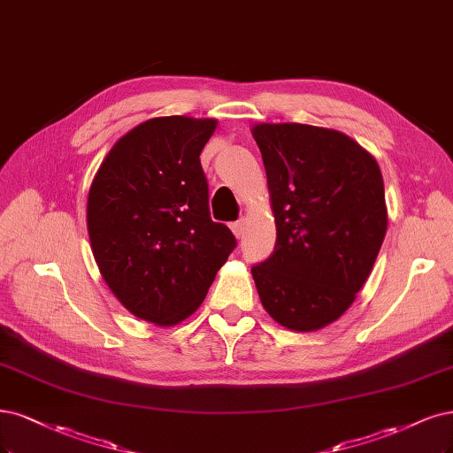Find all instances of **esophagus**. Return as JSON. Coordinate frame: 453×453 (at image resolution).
I'll return each mask as SVG.
<instances>
[{"mask_svg": "<svg viewBox=\"0 0 453 453\" xmlns=\"http://www.w3.org/2000/svg\"><path fill=\"white\" fill-rule=\"evenodd\" d=\"M232 232H234V236L236 238H242L243 236V230H245V219H240V221H236V223H232Z\"/></svg>", "mask_w": 453, "mask_h": 453, "instance_id": "1", "label": "esophagus"}]
</instances>
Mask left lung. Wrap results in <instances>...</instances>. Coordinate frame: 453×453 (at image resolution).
<instances>
[{"label":"left lung","mask_w":453,"mask_h":453,"mask_svg":"<svg viewBox=\"0 0 453 453\" xmlns=\"http://www.w3.org/2000/svg\"><path fill=\"white\" fill-rule=\"evenodd\" d=\"M275 217V249L251 268L268 315L315 332L354 303L388 228L379 163L345 133L257 123Z\"/></svg>","instance_id":"obj_1"}]
</instances>
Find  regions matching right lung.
Instances as JSON below:
<instances>
[{"mask_svg": "<svg viewBox=\"0 0 453 453\" xmlns=\"http://www.w3.org/2000/svg\"><path fill=\"white\" fill-rule=\"evenodd\" d=\"M215 127L211 118H151L118 140L91 181L93 257L121 305L146 322L191 317L236 247L211 221L200 165Z\"/></svg>", "mask_w": 453, "mask_h": 453, "instance_id": "right-lung-1", "label": "right lung"}]
</instances>
